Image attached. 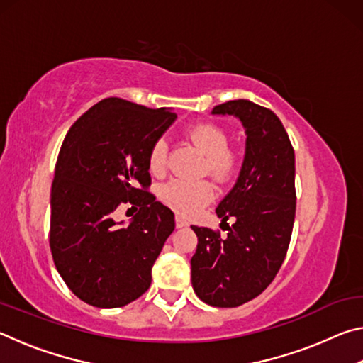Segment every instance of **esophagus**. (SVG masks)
<instances>
[{
	"label": "esophagus",
	"instance_id": "obj_1",
	"mask_svg": "<svg viewBox=\"0 0 363 363\" xmlns=\"http://www.w3.org/2000/svg\"><path fill=\"white\" fill-rule=\"evenodd\" d=\"M186 225H187V220L177 214V216H176V227H177V229H181V227H186Z\"/></svg>",
	"mask_w": 363,
	"mask_h": 363
}]
</instances>
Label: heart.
Segmentation results:
<instances>
[{
    "instance_id": "obj_1",
    "label": "heart",
    "mask_w": 363,
    "mask_h": 363,
    "mask_svg": "<svg viewBox=\"0 0 363 363\" xmlns=\"http://www.w3.org/2000/svg\"><path fill=\"white\" fill-rule=\"evenodd\" d=\"M189 138L206 155V169L218 181L230 179L237 169V155L229 147V134L214 123H196L189 128ZM168 144L157 139L149 150V168L160 174L167 168ZM162 200L179 213H192L213 199L214 190L208 181L173 179L160 190Z\"/></svg>"
}]
</instances>
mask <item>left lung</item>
I'll return each instance as SVG.
<instances>
[{"mask_svg": "<svg viewBox=\"0 0 363 363\" xmlns=\"http://www.w3.org/2000/svg\"><path fill=\"white\" fill-rule=\"evenodd\" d=\"M211 115H232L247 134L240 173L216 214L227 237L192 225L199 237L190 259L196 296L214 307H237L261 294L277 275L290 245L296 194L294 152L272 110L245 99L220 104Z\"/></svg>", "mask_w": 363, "mask_h": 363, "instance_id": "1", "label": "left lung"}]
</instances>
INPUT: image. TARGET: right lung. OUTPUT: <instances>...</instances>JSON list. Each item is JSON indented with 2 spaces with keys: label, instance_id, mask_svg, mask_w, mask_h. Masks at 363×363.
I'll return each mask as SVG.
<instances>
[{
  "label": "right lung",
  "instance_id": "1",
  "mask_svg": "<svg viewBox=\"0 0 363 363\" xmlns=\"http://www.w3.org/2000/svg\"><path fill=\"white\" fill-rule=\"evenodd\" d=\"M169 108L108 97L73 123L51 187L49 245L57 272L77 296L113 309L149 290L152 266L174 230V213L155 200L149 150L176 121ZM140 211L130 225L113 213Z\"/></svg>",
  "mask_w": 363,
  "mask_h": 363
}]
</instances>
